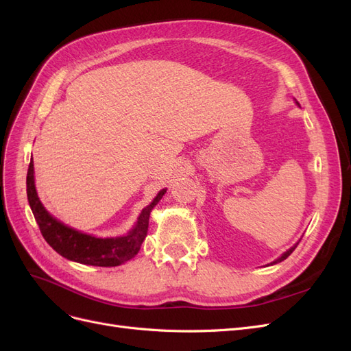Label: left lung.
I'll return each mask as SVG.
<instances>
[{
    "label": "left lung",
    "instance_id": "8db88e82",
    "mask_svg": "<svg viewBox=\"0 0 351 351\" xmlns=\"http://www.w3.org/2000/svg\"><path fill=\"white\" fill-rule=\"evenodd\" d=\"M297 244H299V243H297ZM297 244H295V246H293L291 249H289V250H287V252H285V253L282 254V256H281V258H278L277 261H275V262H272V263H278V262H282L284 259H287V258H289V256H290V254L293 253V250H294V249L297 247Z\"/></svg>",
    "mask_w": 351,
    "mask_h": 351
}]
</instances>
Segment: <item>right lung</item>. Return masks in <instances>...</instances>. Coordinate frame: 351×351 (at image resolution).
<instances>
[{
	"instance_id": "add662e5",
	"label": "right lung",
	"mask_w": 351,
	"mask_h": 351,
	"mask_svg": "<svg viewBox=\"0 0 351 351\" xmlns=\"http://www.w3.org/2000/svg\"><path fill=\"white\" fill-rule=\"evenodd\" d=\"M26 187L29 205L34 212L42 236L49 246L60 253L62 258L84 265H93V267H119V265L130 261L139 252L143 240L147 236L151 210L167 192L165 189L161 190L152 204L142 210L139 221L129 234L115 239H97L61 224L42 206L34 182V161H30L27 168Z\"/></svg>"
}]
</instances>
